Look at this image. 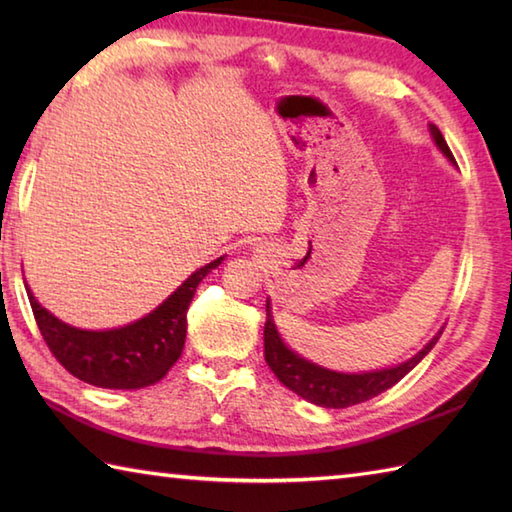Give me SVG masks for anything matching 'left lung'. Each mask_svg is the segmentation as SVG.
Wrapping results in <instances>:
<instances>
[{"label": "left lung", "instance_id": "8db88e82", "mask_svg": "<svg viewBox=\"0 0 512 512\" xmlns=\"http://www.w3.org/2000/svg\"><path fill=\"white\" fill-rule=\"evenodd\" d=\"M429 134L433 145L438 147L440 154L447 158L455 167V160L447 140L442 138L440 129L429 123ZM442 330L433 336V339L422 347L418 354L407 358L405 363L383 367V369H369V372H336L319 363L308 361L306 356L297 354L292 347L286 345L277 330V323L273 317V306H270V297L266 299V325H264V356L268 367L273 369L279 383H284L288 389L295 391L303 400L312 402L317 407L325 409H345L365 402L378 394H383L389 387H394L400 378H405L413 367H416L424 356L431 352V347L438 343Z\"/></svg>", "mask_w": 512, "mask_h": 512}]
</instances>
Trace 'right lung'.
I'll return each instance as SVG.
<instances>
[{"label":"right lung","instance_id":"add662e5","mask_svg":"<svg viewBox=\"0 0 512 512\" xmlns=\"http://www.w3.org/2000/svg\"><path fill=\"white\" fill-rule=\"evenodd\" d=\"M224 259L226 255L193 270L145 317L110 330H83L65 323L41 306L28 284L26 290L43 341L72 376L103 389H143L158 383L180 358L195 288Z\"/></svg>","mask_w":512,"mask_h":512}]
</instances>
